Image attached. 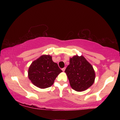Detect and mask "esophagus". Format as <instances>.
I'll use <instances>...</instances> for the list:
<instances>
[{
	"label": "esophagus",
	"instance_id": "esophagus-1",
	"mask_svg": "<svg viewBox=\"0 0 120 120\" xmlns=\"http://www.w3.org/2000/svg\"><path fill=\"white\" fill-rule=\"evenodd\" d=\"M65 68H62V70H63V71H64V70H65Z\"/></svg>",
	"mask_w": 120,
	"mask_h": 120
}]
</instances>
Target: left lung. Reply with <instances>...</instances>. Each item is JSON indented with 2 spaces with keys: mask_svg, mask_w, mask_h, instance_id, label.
<instances>
[{
  "mask_svg": "<svg viewBox=\"0 0 120 120\" xmlns=\"http://www.w3.org/2000/svg\"><path fill=\"white\" fill-rule=\"evenodd\" d=\"M70 86L78 92L85 91L94 82L95 72L92 65L82 56L70 58L69 65L65 69Z\"/></svg>",
  "mask_w": 120,
  "mask_h": 120,
  "instance_id": "left-lung-1",
  "label": "left lung"
}]
</instances>
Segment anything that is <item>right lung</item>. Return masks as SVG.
Returning a JSON list of instances; mask_svg holds the SVG:
<instances>
[{"label":"right lung","instance_id":"1","mask_svg":"<svg viewBox=\"0 0 120 120\" xmlns=\"http://www.w3.org/2000/svg\"><path fill=\"white\" fill-rule=\"evenodd\" d=\"M62 70L53 62L50 55H42L33 61L28 69V78L38 87L46 88L51 87Z\"/></svg>","mask_w":120,"mask_h":120}]
</instances>
